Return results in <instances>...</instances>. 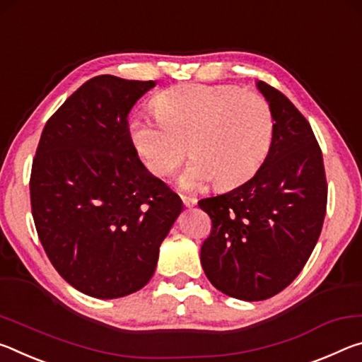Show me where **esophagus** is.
I'll return each mask as SVG.
<instances>
[{
	"label": "esophagus",
	"instance_id": "1",
	"mask_svg": "<svg viewBox=\"0 0 362 362\" xmlns=\"http://www.w3.org/2000/svg\"><path fill=\"white\" fill-rule=\"evenodd\" d=\"M181 200H182V204L187 206V209H191V206H194L195 204H197V199L187 197V195H181Z\"/></svg>",
	"mask_w": 362,
	"mask_h": 362
}]
</instances>
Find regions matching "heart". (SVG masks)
<instances>
[{
    "label": "heart",
    "instance_id": "heart-1",
    "mask_svg": "<svg viewBox=\"0 0 362 362\" xmlns=\"http://www.w3.org/2000/svg\"><path fill=\"white\" fill-rule=\"evenodd\" d=\"M158 123L129 120V138L152 175L165 177L194 157L180 185L199 189L247 181L262 167L274 141L271 105L257 93L233 85H185L160 93L152 103Z\"/></svg>",
    "mask_w": 362,
    "mask_h": 362
}]
</instances>
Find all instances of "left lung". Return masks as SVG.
<instances>
[{"label": "left lung", "mask_w": 362, "mask_h": 362, "mask_svg": "<svg viewBox=\"0 0 362 362\" xmlns=\"http://www.w3.org/2000/svg\"><path fill=\"white\" fill-rule=\"evenodd\" d=\"M257 88L276 122L269 156L242 186L199 202L211 218L200 248L205 276L245 301L274 297L300 274L327 206L322 152L310 123L276 88L264 81Z\"/></svg>", "instance_id": "8db88e82"}]
</instances>
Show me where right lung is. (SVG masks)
<instances>
[{"label": "right lung", "instance_id": "1", "mask_svg": "<svg viewBox=\"0 0 362 362\" xmlns=\"http://www.w3.org/2000/svg\"><path fill=\"white\" fill-rule=\"evenodd\" d=\"M156 81L99 75L46 122L30 200L41 245L70 286L120 298L146 286L182 202L138 157L128 114Z\"/></svg>", "mask_w": 362, "mask_h": 362}]
</instances>
